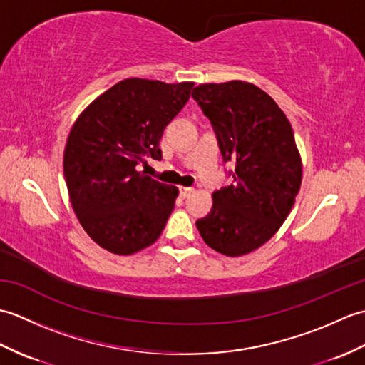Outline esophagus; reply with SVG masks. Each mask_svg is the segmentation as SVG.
Listing matches in <instances>:
<instances>
[{
	"label": "esophagus",
	"mask_w": 365,
	"mask_h": 365,
	"mask_svg": "<svg viewBox=\"0 0 365 365\" xmlns=\"http://www.w3.org/2000/svg\"><path fill=\"white\" fill-rule=\"evenodd\" d=\"M192 192H195V188H190V187H180V196L182 197H190Z\"/></svg>",
	"instance_id": "1"
}]
</instances>
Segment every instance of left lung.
<instances>
[{"label":"left lung","mask_w":365,"mask_h":365,"mask_svg":"<svg viewBox=\"0 0 365 365\" xmlns=\"http://www.w3.org/2000/svg\"><path fill=\"white\" fill-rule=\"evenodd\" d=\"M210 119L224 161H235L232 183L216 190L212 210L196 221L204 242L227 257L265 245L294 204L302 163L289 119L265 91L246 81L192 89Z\"/></svg>","instance_id":"obj_1"}]
</instances>
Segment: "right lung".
<instances>
[{"label":"right lung","instance_id":"add662e5","mask_svg":"<svg viewBox=\"0 0 365 365\" xmlns=\"http://www.w3.org/2000/svg\"><path fill=\"white\" fill-rule=\"evenodd\" d=\"M195 83L127 78L84 108L68 133L64 177L73 212L94 242L130 255L157 242L178 188L138 170L161 158L160 139Z\"/></svg>","mask_w":365,"mask_h":365}]
</instances>
